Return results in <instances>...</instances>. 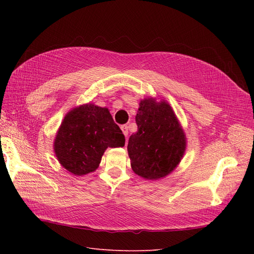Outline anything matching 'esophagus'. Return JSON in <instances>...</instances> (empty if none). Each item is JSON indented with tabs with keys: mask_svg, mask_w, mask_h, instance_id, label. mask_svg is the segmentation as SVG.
Instances as JSON below:
<instances>
[{
	"mask_svg": "<svg viewBox=\"0 0 254 254\" xmlns=\"http://www.w3.org/2000/svg\"><path fill=\"white\" fill-rule=\"evenodd\" d=\"M121 129H122L123 133H124V135H125L126 137H128V126H127V125H122V126H121Z\"/></svg>",
	"mask_w": 254,
	"mask_h": 254,
	"instance_id": "1",
	"label": "esophagus"
}]
</instances>
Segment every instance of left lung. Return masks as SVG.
<instances>
[{"mask_svg":"<svg viewBox=\"0 0 254 254\" xmlns=\"http://www.w3.org/2000/svg\"><path fill=\"white\" fill-rule=\"evenodd\" d=\"M137 131L130 135L128 153L133 172L145 179L163 178L178 165L186 135L166 102L143 99L136 113Z\"/></svg>","mask_w":254,"mask_h":254,"instance_id":"1","label":"left lung"}]
</instances>
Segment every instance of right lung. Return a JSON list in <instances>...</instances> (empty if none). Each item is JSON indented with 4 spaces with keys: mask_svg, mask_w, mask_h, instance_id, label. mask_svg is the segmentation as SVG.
Returning a JSON list of instances; mask_svg holds the SVG:
<instances>
[{
    "mask_svg": "<svg viewBox=\"0 0 254 254\" xmlns=\"http://www.w3.org/2000/svg\"><path fill=\"white\" fill-rule=\"evenodd\" d=\"M125 135L108 109L83 105L68 112L55 143L56 157L70 173L82 176L94 172L108 147H123Z\"/></svg>",
    "mask_w": 254,
    "mask_h": 254,
    "instance_id": "add662e5",
    "label": "right lung"
}]
</instances>
